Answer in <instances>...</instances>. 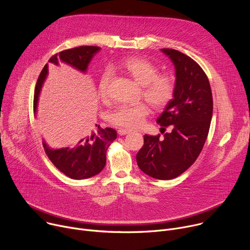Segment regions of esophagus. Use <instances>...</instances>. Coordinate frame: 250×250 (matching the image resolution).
<instances>
[{
  "label": "esophagus",
  "mask_w": 250,
  "mask_h": 250,
  "mask_svg": "<svg viewBox=\"0 0 250 250\" xmlns=\"http://www.w3.org/2000/svg\"><path fill=\"white\" fill-rule=\"evenodd\" d=\"M129 132H130V130H128V129H125V128H119L118 129V133L120 135H125V134H127Z\"/></svg>",
  "instance_id": "obj_1"
}]
</instances>
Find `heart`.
Here are the masks:
<instances>
[{"mask_svg": "<svg viewBox=\"0 0 250 250\" xmlns=\"http://www.w3.org/2000/svg\"><path fill=\"white\" fill-rule=\"evenodd\" d=\"M122 67L142 86V96L156 110H162L173 100L176 90L175 79L172 75L158 73V68L149 60L141 57H128L122 62ZM112 73L104 71L99 81V96L103 101L110 98V83ZM149 114L145 103L136 104H122L110 115V122L120 127L135 129L145 124Z\"/></svg>", "mask_w": 250, "mask_h": 250, "instance_id": "obj_1", "label": "heart"}]
</instances>
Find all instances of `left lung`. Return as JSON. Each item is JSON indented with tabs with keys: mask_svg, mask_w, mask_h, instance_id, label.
<instances>
[{
	"mask_svg": "<svg viewBox=\"0 0 250 250\" xmlns=\"http://www.w3.org/2000/svg\"><path fill=\"white\" fill-rule=\"evenodd\" d=\"M176 70L173 100L157 119L165 129L163 139L145 135V145L136 154L142 172L159 180H170L184 173L200 155L209 130L212 95L208 79L201 66L186 54L162 48Z\"/></svg>",
	"mask_w": 250,
	"mask_h": 250,
	"instance_id": "left-lung-1",
	"label": "left lung"
}]
</instances>
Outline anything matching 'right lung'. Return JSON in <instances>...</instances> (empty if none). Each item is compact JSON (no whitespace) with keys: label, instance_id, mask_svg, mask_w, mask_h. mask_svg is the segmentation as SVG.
Listing matches in <instances>:
<instances>
[{"label":"right lung","instance_id":"1","mask_svg":"<svg viewBox=\"0 0 250 250\" xmlns=\"http://www.w3.org/2000/svg\"><path fill=\"white\" fill-rule=\"evenodd\" d=\"M99 50V46L87 45L70 48L54 54L48 62L56 66L66 63L81 72H86L91 59ZM47 73L48 66L45 64L35 85L33 98L34 113H37L39 96ZM116 138L117 131L114 128H102L98 125L97 132H93L89 136H79L72 147L52 149L45 144V141H43L42 145L47 157L59 171L71 179L82 180L99 174L104 169L106 161V149Z\"/></svg>","mask_w":250,"mask_h":250}]
</instances>
